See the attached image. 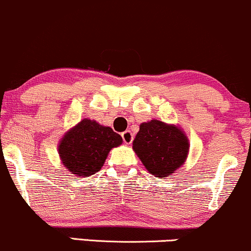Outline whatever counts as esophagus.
<instances>
[{
  "label": "esophagus",
  "mask_w": 251,
  "mask_h": 251,
  "mask_svg": "<svg viewBox=\"0 0 251 251\" xmlns=\"http://www.w3.org/2000/svg\"><path fill=\"white\" fill-rule=\"evenodd\" d=\"M122 139H123V141H125V143H126V145H130L134 140V135L130 130H126L122 133Z\"/></svg>",
  "instance_id": "34e87169"
}]
</instances>
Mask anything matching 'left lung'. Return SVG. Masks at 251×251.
Returning a JSON list of instances; mask_svg holds the SVG:
<instances>
[{
    "label": "left lung",
    "mask_w": 251,
    "mask_h": 251,
    "mask_svg": "<svg viewBox=\"0 0 251 251\" xmlns=\"http://www.w3.org/2000/svg\"><path fill=\"white\" fill-rule=\"evenodd\" d=\"M133 148L149 173L166 178L184 163L188 140L176 126L151 120L140 126Z\"/></svg>",
    "instance_id": "8db88e82"
}]
</instances>
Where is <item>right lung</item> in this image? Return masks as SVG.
<instances>
[{
    "mask_svg": "<svg viewBox=\"0 0 251 251\" xmlns=\"http://www.w3.org/2000/svg\"><path fill=\"white\" fill-rule=\"evenodd\" d=\"M121 143V135L110 126H103L85 118L60 141L59 155L71 173L89 176L103 167L110 149Z\"/></svg>",
    "mask_w": 251,
    "mask_h": 251,
    "instance_id": "1",
    "label": "right lung"
}]
</instances>
